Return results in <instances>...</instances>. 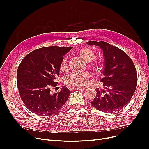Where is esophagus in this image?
Wrapping results in <instances>:
<instances>
[{
    "mask_svg": "<svg viewBox=\"0 0 149 149\" xmlns=\"http://www.w3.org/2000/svg\"><path fill=\"white\" fill-rule=\"evenodd\" d=\"M70 91H73L74 90H83L84 88H70L69 89Z\"/></svg>",
    "mask_w": 149,
    "mask_h": 149,
    "instance_id": "1",
    "label": "esophagus"
}]
</instances>
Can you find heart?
Masks as SVG:
<instances>
[{
	"label": "heart",
	"mask_w": 149,
	"mask_h": 149,
	"mask_svg": "<svg viewBox=\"0 0 149 149\" xmlns=\"http://www.w3.org/2000/svg\"><path fill=\"white\" fill-rule=\"evenodd\" d=\"M79 57L84 61L88 62L92 72L95 74H100L103 69L102 62L98 60L93 59L95 53L91 48L84 47L77 52ZM68 69V60L66 58L62 59L60 65V70L61 72H66ZM89 75L88 73L74 72L68 75L65 79L66 85L72 88H83L87 84Z\"/></svg>",
	"instance_id": "1"
}]
</instances>
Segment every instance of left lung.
Instances as JSON below:
<instances>
[{
	"label": "left lung",
	"instance_id": "8db88e82",
	"mask_svg": "<svg viewBox=\"0 0 149 149\" xmlns=\"http://www.w3.org/2000/svg\"><path fill=\"white\" fill-rule=\"evenodd\" d=\"M87 43L102 49L105 60L104 77L100 81L106 91L97 88V95L91 103L101 112H118L129 102L136 90L138 77L134 62L123 50L105 42Z\"/></svg>",
	"mask_w": 149,
	"mask_h": 149
}]
</instances>
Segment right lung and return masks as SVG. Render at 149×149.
<instances>
[{"label": "right lung", "instance_id": "right-lung-1", "mask_svg": "<svg viewBox=\"0 0 149 149\" xmlns=\"http://www.w3.org/2000/svg\"><path fill=\"white\" fill-rule=\"evenodd\" d=\"M72 46H48L29 53L20 63L17 72L20 97L29 110L40 115L57 112L68 100L70 92L63 87L52 95L51 89L56 87L60 63Z\"/></svg>", "mask_w": 149, "mask_h": 149}]
</instances>
